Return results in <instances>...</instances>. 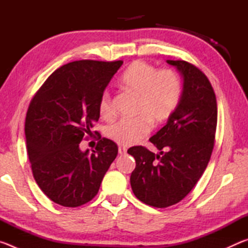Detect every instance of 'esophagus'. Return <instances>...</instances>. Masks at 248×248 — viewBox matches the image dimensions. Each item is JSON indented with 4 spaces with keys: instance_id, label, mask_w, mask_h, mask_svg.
I'll return each mask as SVG.
<instances>
[{
    "instance_id": "esophagus-1",
    "label": "esophagus",
    "mask_w": 248,
    "mask_h": 248,
    "mask_svg": "<svg viewBox=\"0 0 248 248\" xmlns=\"http://www.w3.org/2000/svg\"><path fill=\"white\" fill-rule=\"evenodd\" d=\"M118 152H119V154H125L127 153V148H124V146H119Z\"/></svg>"
}]
</instances>
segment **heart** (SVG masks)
<instances>
[{"instance_id":"1","label":"heart","mask_w":248,"mask_h":248,"mask_svg":"<svg viewBox=\"0 0 248 248\" xmlns=\"http://www.w3.org/2000/svg\"><path fill=\"white\" fill-rule=\"evenodd\" d=\"M125 90L138 97L136 115L132 119H121L107 128L106 134L120 145H132L144 138L154 124L165 123L174 114L182 97V82L171 70L157 71L143 61H136L121 78ZM99 112L104 118L114 115L111 95L105 91L99 100Z\"/></svg>"}]
</instances>
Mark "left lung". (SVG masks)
I'll list each match as a JSON object with an SVG mask.
<instances>
[{
    "label": "left lung",
    "instance_id": "1",
    "mask_svg": "<svg viewBox=\"0 0 248 248\" xmlns=\"http://www.w3.org/2000/svg\"><path fill=\"white\" fill-rule=\"evenodd\" d=\"M184 79L178 107L166 124L150 141L161 151L132 146L136 158L130 184L142 202L166 208L179 202L189 192L211 157L215 146L217 108L215 91L202 71L182 60H167Z\"/></svg>",
    "mask_w": 248,
    "mask_h": 248
}]
</instances>
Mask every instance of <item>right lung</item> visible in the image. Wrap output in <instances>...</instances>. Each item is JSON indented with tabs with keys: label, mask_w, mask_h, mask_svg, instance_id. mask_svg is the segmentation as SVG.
Listing matches in <instances>:
<instances>
[{
	"label": "right lung",
	"mask_w": 248,
	"mask_h": 248,
	"mask_svg": "<svg viewBox=\"0 0 248 248\" xmlns=\"http://www.w3.org/2000/svg\"><path fill=\"white\" fill-rule=\"evenodd\" d=\"M123 63L70 62L46 79L29 104L25 120L28 157L36 183L53 202L69 208L89 202L118 154V146L106 138H99L92 154L82 152L79 143L92 136L100 97Z\"/></svg>",
	"instance_id": "obj_1"
}]
</instances>
